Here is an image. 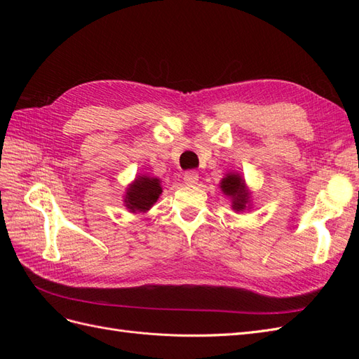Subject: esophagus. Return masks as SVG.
<instances>
[{"mask_svg":"<svg viewBox=\"0 0 359 359\" xmlns=\"http://www.w3.org/2000/svg\"><path fill=\"white\" fill-rule=\"evenodd\" d=\"M182 180H184V182L187 184V186H194V184H198V181H199V175H198V172L190 170V172L184 173Z\"/></svg>","mask_w":359,"mask_h":359,"instance_id":"obj_1","label":"esophagus"}]
</instances>
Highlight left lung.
I'll return each instance as SVG.
<instances>
[{"label": "left lung", "instance_id": "left-lung-1", "mask_svg": "<svg viewBox=\"0 0 359 359\" xmlns=\"http://www.w3.org/2000/svg\"><path fill=\"white\" fill-rule=\"evenodd\" d=\"M220 189L223 194L231 198L232 210L235 212L248 211L252 208V191H248L244 177L238 172H227L220 181Z\"/></svg>", "mask_w": 359, "mask_h": 359}]
</instances>
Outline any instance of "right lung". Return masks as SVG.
I'll list each match as a JSON object with an SVG mask.
<instances>
[{"label": "right lung", "instance_id": "1", "mask_svg": "<svg viewBox=\"0 0 359 359\" xmlns=\"http://www.w3.org/2000/svg\"><path fill=\"white\" fill-rule=\"evenodd\" d=\"M161 181L157 177L137 175L128 184L124 193V206L133 214L148 212L161 194Z\"/></svg>", "mask_w": 359, "mask_h": 359}]
</instances>
